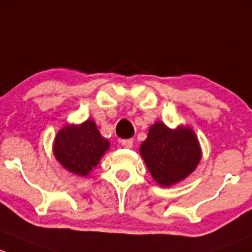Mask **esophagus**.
I'll use <instances>...</instances> for the list:
<instances>
[{"label": "esophagus", "instance_id": "obj_1", "mask_svg": "<svg viewBox=\"0 0 252 252\" xmlns=\"http://www.w3.org/2000/svg\"><path fill=\"white\" fill-rule=\"evenodd\" d=\"M121 145H123L124 148H132V145H133V139H123V141H121Z\"/></svg>", "mask_w": 252, "mask_h": 252}]
</instances>
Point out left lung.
I'll return each instance as SVG.
<instances>
[{
  "mask_svg": "<svg viewBox=\"0 0 252 252\" xmlns=\"http://www.w3.org/2000/svg\"><path fill=\"white\" fill-rule=\"evenodd\" d=\"M139 153L155 182L162 187L188 177L201 159L199 141L190 127L171 129L164 123L150 126Z\"/></svg>",
  "mask_w": 252,
  "mask_h": 252,
  "instance_id": "1",
  "label": "left lung"
}]
</instances>
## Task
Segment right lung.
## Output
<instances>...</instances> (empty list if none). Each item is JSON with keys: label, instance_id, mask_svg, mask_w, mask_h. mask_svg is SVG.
<instances>
[{"label": "right lung", "instance_id": "obj_1", "mask_svg": "<svg viewBox=\"0 0 252 252\" xmlns=\"http://www.w3.org/2000/svg\"><path fill=\"white\" fill-rule=\"evenodd\" d=\"M110 147L103 138L94 121L81 125H66L54 138L53 153L63 167L77 176H87Z\"/></svg>", "mask_w": 252, "mask_h": 252}]
</instances>
